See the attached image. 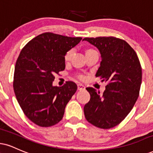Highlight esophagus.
<instances>
[{
  "label": "esophagus",
  "mask_w": 153,
  "mask_h": 153,
  "mask_svg": "<svg viewBox=\"0 0 153 153\" xmlns=\"http://www.w3.org/2000/svg\"><path fill=\"white\" fill-rule=\"evenodd\" d=\"M85 89V87L82 84H78V91H83V90Z\"/></svg>",
  "instance_id": "1"
}]
</instances>
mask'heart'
Listing matches in <instances>:
<instances>
[{"mask_svg": "<svg viewBox=\"0 0 153 153\" xmlns=\"http://www.w3.org/2000/svg\"><path fill=\"white\" fill-rule=\"evenodd\" d=\"M73 53H74V49H73V48H71V49L68 50V51L67 52L65 53V56H64V59H65V61H69V60H71L72 56H73ZM78 78L82 79V78H83V75H78Z\"/></svg>", "mask_w": 153, "mask_h": 153, "instance_id": "1", "label": "heart"}]
</instances>
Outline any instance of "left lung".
Instances as JSON below:
<instances>
[{
	"label": "left lung",
	"instance_id": "left-lung-1",
	"mask_svg": "<svg viewBox=\"0 0 153 153\" xmlns=\"http://www.w3.org/2000/svg\"><path fill=\"white\" fill-rule=\"evenodd\" d=\"M101 55L95 76L108 82L100 95L93 88L86 90L91 99L84 106L85 117L94 126L109 129L116 126L131 111L139 96L142 68L135 51L126 41L115 37L85 38Z\"/></svg>",
	"mask_w": 153,
	"mask_h": 153
}]
</instances>
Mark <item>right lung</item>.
Wrapping results in <instances>:
<instances>
[{
    "label": "right lung",
    "mask_w": 153,
    "mask_h": 153,
    "mask_svg": "<svg viewBox=\"0 0 153 153\" xmlns=\"http://www.w3.org/2000/svg\"><path fill=\"white\" fill-rule=\"evenodd\" d=\"M81 40L44 33L21 51L15 66L13 89L24 114L35 124L53 126L63 117L66 105L78 87L71 81L61 87L53 86L54 75L65 70V53Z\"/></svg>",
    "instance_id": "obj_1"
}]
</instances>
